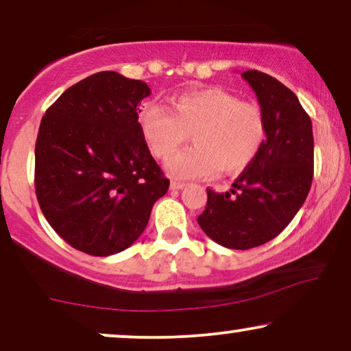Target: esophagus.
<instances>
[{"label":"esophagus","mask_w":351,"mask_h":351,"mask_svg":"<svg viewBox=\"0 0 351 351\" xmlns=\"http://www.w3.org/2000/svg\"><path fill=\"white\" fill-rule=\"evenodd\" d=\"M184 186H186L185 182H180V180H172L171 182V190H182Z\"/></svg>","instance_id":"34e87169"}]
</instances>
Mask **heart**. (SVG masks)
<instances>
[{
	"label": "heart",
	"mask_w": 351,
	"mask_h": 351,
	"mask_svg": "<svg viewBox=\"0 0 351 351\" xmlns=\"http://www.w3.org/2000/svg\"><path fill=\"white\" fill-rule=\"evenodd\" d=\"M138 124L160 160H167L191 134L195 147L177 153L166 165L176 179H203L220 171L243 172L256 160L265 138L261 107L241 102L219 88L182 93L172 99V110L156 104L142 105Z\"/></svg>",
	"instance_id": "b5f03b06"
}]
</instances>
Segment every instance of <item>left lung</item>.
Instances as JSON below:
<instances>
[{
	"mask_svg": "<svg viewBox=\"0 0 351 351\" xmlns=\"http://www.w3.org/2000/svg\"><path fill=\"white\" fill-rule=\"evenodd\" d=\"M241 76L261 104L267 138L232 190L208 189L198 223L220 246L244 251L278 237L305 203L313 180V131L289 88L257 70Z\"/></svg>",
	"mask_w": 351,
	"mask_h": 351,
	"instance_id": "1",
	"label": "left lung"
}]
</instances>
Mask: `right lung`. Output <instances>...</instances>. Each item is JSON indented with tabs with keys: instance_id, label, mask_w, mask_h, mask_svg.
I'll return each instance as SVG.
<instances>
[{
	"instance_id": "add662e5",
	"label": "right lung",
	"mask_w": 351,
	"mask_h": 351,
	"mask_svg": "<svg viewBox=\"0 0 351 351\" xmlns=\"http://www.w3.org/2000/svg\"><path fill=\"white\" fill-rule=\"evenodd\" d=\"M148 95L141 80L99 71L66 89L41 119L38 203L56 233L89 256L131 246L169 189L138 124Z\"/></svg>"
}]
</instances>
